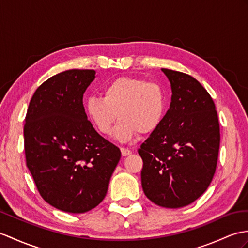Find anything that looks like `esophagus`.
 Segmentation results:
<instances>
[{
    "mask_svg": "<svg viewBox=\"0 0 248 248\" xmlns=\"http://www.w3.org/2000/svg\"><path fill=\"white\" fill-rule=\"evenodd\" d=\"M121 153H122L123 156H127V155H129L131 154V150L122 147V148H121Z\"/></svg>",
    "mask_w": 248,
    "mask_h": 248,
    "instance_id": "1",
    "label": "esophagus"
}]
</instances>
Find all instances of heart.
Here are the masks:
<instances>
[{"instance_id": "1", "label": "heart", "mask_w": 248, "mask_h": 248, "mask_svg": "<svg viewBox=\"0 0 248 248\" xmlns=\"http://www.w3.org/2000/svg\"><path fill=\"white\" fill-rule=\"evenodd\" d=\"M84 109L94 128L105 136L111 134L118 113L121 120L113 135L127 142L139 131L150 134L159 127L166 109V93L159 83L120 77L106 84L102 98L89 96Z\"/></svg>"}]
</instances>
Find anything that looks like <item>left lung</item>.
<instances>
[{"mask_svg":"<svg viewBox=\"0 0 248 248\" xmlns=\"http://www.w3.org/2000/svg\"><path fill=\"white\" fill-rule=\"evenodd\" d=\"M171 86L170 107L139 148L145 196L166 208L184 207L207 189L216 171L220 125L213 99L195 78L162 68Z\"/></svg>","mask_w":248,"mask_h":248,"instance_id":"obj_1","label":"left lung"}]
</instances>
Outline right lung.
<instances>
[{
    "label": "right lung",
    "mask_w": 248,
    "mask_h": 248,
    "mask_svg": "<svg viewBox=\"0 0 248 248\" xmlns=\"http://www.w3.org/2000/svg\"><path fill=\"white\" fill-rule=\"evenodd\" d=\"M93 69H70L38 87L24 125L26 165L40 195L62 211L83 214L107 194L120 149L87 120L83 94Z\"/></svg>",
    "instance_id": "obj_1"
}]
</instances>
